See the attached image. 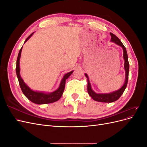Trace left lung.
I'll return each instance as SVG.
<instances>
[{"label": "left lung", "instance_id": "left-lung-1", "mask_svg": "<svg viewBox=\"0 0 147 147\" xmlns=\"http://www.w3.org/2000/svg\"><path fill=\"white\" fill-rule=\"evenodd\" d=\"M111 35V41L117 43V45H119L123 48V57L124 59V69L126 71V78H125V82L123 86L119 89V90L117 91H114L113 92L109 93V94H97L92 91L91 86V84L90 81H89V78L86 74H85V76L88 79V92L92 98L96 101L101 102H113L117 100L123 94L124 90L126 88L127 81H128V75H129V64L128 61V57L127 51L126 50V48L123 45V44L121 42V40L115 35V34H112V32H110Z\"/></svg>", "mask_w": 147, "mask_h": 147}]
</instances>
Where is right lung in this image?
Here are the masks:
<instances>
[{"instance_id": "obj_1", "label": "right lung", "mask_w": 147, "mask_h": 147, "mask_svg": "<svg viewBox=\"0 0 147 147\" xmlns=\"http://www.w3.org/2000/svg\"><path fill=\"white\" fill-rule=\"evenodd\" d=\"M34 34L32 33L29 36L26 38L25 42L28 40V39L32 36V35ZM24 42V43H25ZM23 48V47H22ZM22 48L20 49L18 56V58L16 61V72L17 75L18 79V82L20 88L22 90V92H23L24 96L27 97V98L30 100L31 102H34L35 104H50L53 103V102H56L63 95V93L64 91L65 85V80L67 79L70 75L73 73L74 71H71V72L66 74L63 80H61L60 83V86L57 90L51 93H43L41 92H37L34 91L26 85L24 83L23 80L21 78L20 76V59L21 57V53L22 51Z\"/></svg>"}]
</instances>
